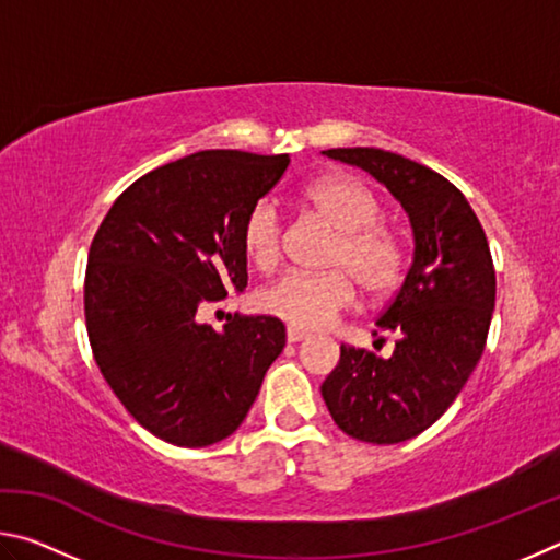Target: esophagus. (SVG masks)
Instances as JSON below:
<instances>
[{
	"instance_id": "esophagus-1",
	"label": "esophagus",
	"mask_w": 560,
	"mask_h": 560,
	"mask_svg": "<svg viewBox=\"0 0 560 560\" xmlns=\"http://www.w3.org/2000/svg\"><path fill=\"white\" fill-rule=\"evenodd\" d=\"M306 338H308L306 330H299V328H289V330H287V340H289V343H299V340H306Z\"/></svg>"
}]
</instances>
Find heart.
Returning a JSON list of instances; mask_svg holds the SVG:
<instances>
[{
  "label": "heart",
  "instance_id": "b5f03b06",
  "mask_svg": "<svg viewBox=\"0 0 560 560\" xmlns=\"http://www.w3.org/2000/svg\"><path fill=\"white\" fill-rule=\"evenodd\" d=\"M308 214L336 232L326 273H287L259 293L264 314L293 328H320L346 311L355 287L368 299H383L402 277V249L397 236L381 224V202L363 183L348 175H324L301 189ZM246 259L259 271L277 269L281 259V220L277 207L261 200L242 224Z\"/></svg>",
  "mask_w": 560,
  "mask_h": 560
}]
</instances>
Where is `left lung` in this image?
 Wrapping results in <instances>:
<instances>
[{
    "instance_id": "1",
    "label": "left lung",
    "mask_w": 560,
    "mask_h": 560,
    "mask_svg": "<svg viewBox=\"0 0 560 560\" xmlns=\"http://www.w3.org/2000/svg\"><path fill=\"white\" fill-rule=\"evenodd\" d=\"M324 155L371 173L410 217L412 264L375 320L395 334L393 355L340 346L338 365L320 385L346 434L397 444L440 420L485 353L497 301L494 261L477 214L447 177L381 148Z\"/></svg>"
}]
</instances>
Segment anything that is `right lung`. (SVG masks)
<instances>
[{
    "instance_id": "right-lung-1",
    "label": "right lung",
    "mask_w": 560,
    "mask_h": 560,
    "mask_svg": "<svg viewBox=\"0 0 560 560\" xmlns=\"http://www.w3.org/2000/svg\"><path fill=\"white\" fill-rule=\"evenodd\" d=\"M289 163L242 150L179 158L136 179L93 236V358L126 410L175 447L230 438L287 346L279 318L234 316L214 330L202 311L244 291V217Z\"/></svg>"
}]
</instances>
